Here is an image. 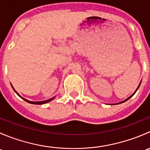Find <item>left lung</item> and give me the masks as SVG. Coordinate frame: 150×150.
I'll return each mask as SVG.
<instances>
[{
  "label": "left lung",
  "instance_id": "left-lung-1",
  "mask_svg": "<svg viewBox=\"0 0 150 150\" xmlns=\"http://www.w3.org/2000/svg\"><path fill=\"white\" fill-rule=\"evenodd\" d=\"M141 82H142V81H141ZM141 82H140V83H139V86H138V87H137V90H136V91H135V92H134V93H133V94H132V95H131V96H129V97H128V98H127V99H125V100L122 101V102H120V103H122V102H125V101L128 100V99H130V98H131V96H134V93H136V92H137V90H138V88H139V86H140V85H141ZM118 104H119V103H118Z\"/></svg>",
  "mask_w": 150,
  "mask_h": 150
}]
</instances>
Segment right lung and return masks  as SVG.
Listing matches in <instances>:
<instances>
[{
  "label": "right lung",
  "mask_w": 150,
  "mask_h": 150,
  "mask_svg": "<svg viewBox=\"0 0 150 150\" xmlns=\"http://www.w3.org/2000/svg\"><path fill=\"white\" fill-rule=\"evenodd\" d=\"M12 88H13V90H14V88H13V86H12ZM14 91L16 92V94H17L18 96H19V97H21V98H22V99H23L24 100H25V101H26V102H28V103H30V104H43L48 103V102H51V100H53V99H54V98H55V97L51 98V99H47V100H46V101H42V102H32V101H29V100H27V99H25V98L22 97V96H21L20 95H19V93H18L17 92H16V91H15V90H14Z\"/></svg>",
  "instance_id": "obj_1"
}]
</instances>
